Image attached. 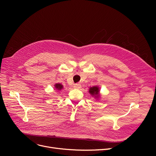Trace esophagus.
Wrapping results in <instances>:
<instances>
[{"instance_id": "obj_1", "label": "esophagus", "mask_w": 156, "mask_h": 156, "mask_svg": "<svg viewBox=\"0 0 156 156\" xmlns=\"http://www.w3.org/2000/svg\"><path fill=\"white\" fill-rule=\"evenodd\" d=\"M81 87V85L79 83H77V84H74V88H80Z\"/></svg>"}]
</instances>
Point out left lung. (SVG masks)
<instances>
[{"label":"left lung","instance_id":"obj_1","mask_svg":"<svg viewBox=\"0 0 156 156\" xmlns=\"http://www.w3.org/2000/svg\"><path fill=\"white\" fill-rule=\"evenodd\" d=\"M99 88L98 87H91L89 90V92L90 93L92 96H98L99 94Z\"/></svg>","mask_w":156,"mask_h":156}]
</instances>
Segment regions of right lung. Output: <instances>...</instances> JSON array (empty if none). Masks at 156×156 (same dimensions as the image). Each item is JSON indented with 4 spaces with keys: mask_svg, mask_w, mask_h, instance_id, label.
<instances>
[{
    "mask_svg": "<svg viewBox=\"0 0 156 156\" xmlns=\"http://www.w3.org/2000/svg\"><path fill=\"white\" fill-rule=\"evenodd\" d=\"M55 88H56V89H57V90H61L62 89V88H63V86L62 85V84H55Z\"/></svg>",
    "mask_w": 156,
    "mask_h": 156,
    "instance_id": "1",
    "label": "right lung"
}]
</instances>
